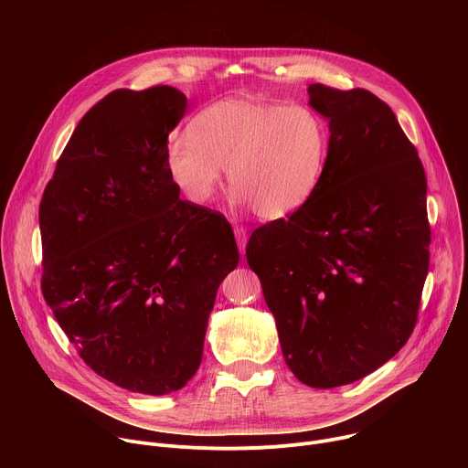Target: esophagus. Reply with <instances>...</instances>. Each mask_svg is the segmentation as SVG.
I'll list each match as a JSON object with an SVG mask.
<instances>
[{
  "instance_id": "esophagus-1",
  "label": "esophagus",
  "mask_w": 468,
  "mask_h": 468,
  "mask_svg": "<svg viewBox=\"0 0 468 468\" xmlns=\"http://www.w3.org/2000/svg\"><path fill=\"white\" fill-rule=\"evenodd\" d=\"M235 239H237V244L240 248V253L244 255L246 251V242H248V229L242 228V226H237L235 228Z\"/></svg>"
}]
</instances>
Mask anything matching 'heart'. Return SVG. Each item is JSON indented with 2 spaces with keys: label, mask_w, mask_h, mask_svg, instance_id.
Masks as SVG:
<instances>
[{
  "label": "heart",
  "mask_w": 468,
  "mask_h": 468,
  "mask_svg": "<svg viewBox=\"0 0 468 468\" xmlns=\"http://www.w3.org/2000/svg\"><path fill=\"white\" fill-rule=\"evenodd\" d=\"M329 150L325 122L302 105L228 98L199 111L166 150L172 181L196 206L211 202L228 170L239 206L262 220L300 211L316 192Z\"/></svg>",
  "instance_id": "1"
}]
</instances>
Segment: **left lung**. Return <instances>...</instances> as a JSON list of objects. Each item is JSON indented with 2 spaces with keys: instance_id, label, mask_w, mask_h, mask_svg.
<instances>
[{
  "instance_id": "obj_1",
  "label": "left lung",
  "mask_w": 468,
  "mask_h": 468,
  "mask_svg": "<svg viewBox=\"0 0 468 468\" xmlns=\"http://www.w3.org/2000/svg\"><path fill=\"white\" fill-rule=\"evenodd\" d=\"M329 122L320 185L246 246L278 325L287 367L305 385L357 381L415 329L430 266L426 174L390 107L365 89H307Z\"/></svg>"
}]
</instances>
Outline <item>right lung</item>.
<instances>
[{
	"mask_svg": "<svg viewBox=\"0 0 468 468\" xmlns=\"http://www.w3.org/2000/svg\"><path fill=\"white\" fill-rule=\"evenodd\" d=\"M186 96L118 89L78 123L44 188L42 294L80 357L141 394L186 385L217 291L239 264L229 222L179 199L168 133Z\"/></svg>",
	"mask_w": 468,
	"mask_h": 468,
	"instance_id": "obj_1",
	"label": "right lung"
}]
</instances>
